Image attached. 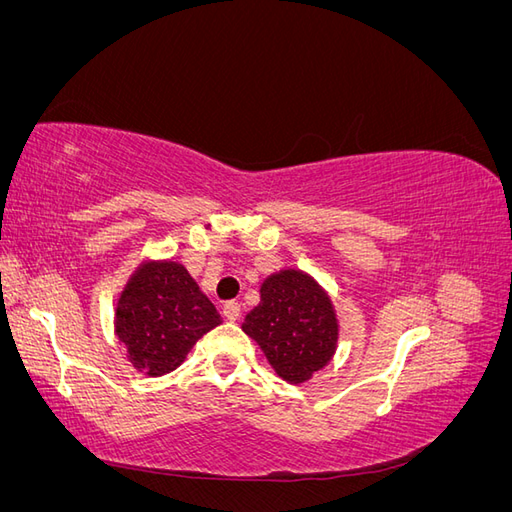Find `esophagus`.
Instances as JSON below:
<instances>
[{"label": "esophagus", "mask_w": 512, "mask_h": 512, "mask_svg": "<svg viewBox=\"0 0 512 512\" xmlns=\"http://www.w3.org/2000/svg\"><path fill=\"white\" fill-rule=\"evenodd\" d=\"M222 314H224L226 320L235 322V320H239V316H241V305H239L237 301H228V303H224V307H222Z\"/></svg>", "instance_id": "34e87169"}]
</instances>
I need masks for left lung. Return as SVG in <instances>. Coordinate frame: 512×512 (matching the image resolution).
Wrapping results in <instances>:
<instances>
[{
  "mask_svg": "<svg viewBox=\"0 0 512 512\" xmlns=\"http://www.w3.org/2000/svg\"><path fill=\"white\" fill-rule=\"evenodd\" d=\"M241 329L265 352L275 374L301 384L327 367L339 322L329 292L301 269H282L260 284V303Z\"/></svg>",
  "mask_w": 512,
  "mask_h": 512,
  "instance_id": "8db88e82",
  "label": "left lung"
}]
</instances>
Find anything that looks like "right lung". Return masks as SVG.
Wrapping results in <instances>:
<instances>
[{
	"label": "right lung",
	"instance_id": "1",
	"mask_svg": "<svg viewBox=\"0 0 512 512\" xmlns=\"http://www.w3.org/2000/svg\"><path fill=\"white\" fill-rule=\"evenodd\" d=\"M222 324L215 305L175 260H143L115 307V335L145 376L177 369L200 337Z\"/></svg>",
	"mask_w": 512,
	"mask_h": 512
}]
</instances>
